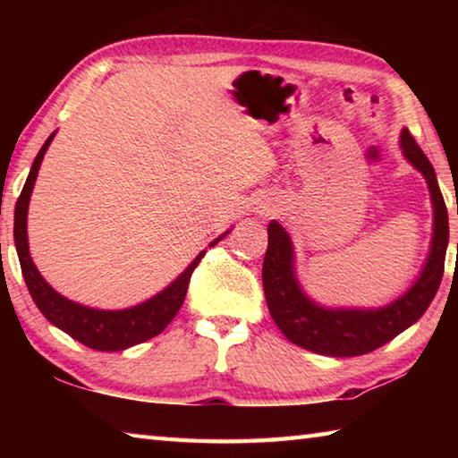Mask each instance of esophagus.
I'll return each mask as SVG.
<instances>
[{
	"label": "esophagus",
	"instance_id": "esophagus-1",
	"mask_svg": "<svg viewBox=\"0 0 458 458\" xmlns=\"http://www.w3.org/2000/svg\"><path fill=\"white\" fill-rule=\"evenodd\" d=\"M275 210H276L275 204H262V206L259 208V214H260V216H270Z\"/></svg>",
	"mask_w": 458,
	"mask_h": 458
}]
</instances>
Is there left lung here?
Masks as SVG:
<instances>
[{"instance_id": "left-lung-1", "label": "left lung", "mask_w": 458, "mask_h": 458, "mask_svg": "<svg viewBox=\"0 0 458 458\" xmlns=\"http://www.w3.org/2000/svg\"><path fill=\"white\" fill-rule=\"evenodd\" d=\"M400 149L406 161L424 175L432 201V242L420 275L392 303L376 309L323 307L307 297L294 273V248L289 232L273 220L268 224V248L262 262V286L270 317L283 335L303 350L353 358L377 350L414 325L432 303L445 273L448 246V214L437 174L408 129H402Z\"/></svg>"}]
</instances>
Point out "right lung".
Returning a JSON list of instances; mask_svg holds the SVG:
<instances>
[{"instance_id":"add662e5","label":"right lung","mask_w":458,"mask_h":458,"mask_svg":"<svg viewBox=\"0 0 458 458\" xmlns=\"http://www.w3.org/2000/svg\"><path fill=\"white\" fill-rule=\"evenodd\" d=\"M54 135H56V131L46 139L40 153L36 155L32 169H30V175L24 183V190H21L18 204H15L13 240H15V250H18L21 275H24L26 286L30 294H32L36 307L40 309V313L52 325H56L58 329L68 333L72 339L81 341L82 345L90 347V350L123 352L127 350V347H133L137 344H143L147 339L159 335V333L172 323L175 313L180 311V307L183 305L193 268L199 265V260L206 254V250H201L172 284H167L165 289L155 294V297L147 299L135 307L106 311V309H92L62 297L58 291H54L52 286L46 283V278L40 275V270L36 268L32 257H30V246H28L30 196H32L44 153L48 151ZM230 230H226L224 234L212 240L210 246L218 244Z\"/></svg>"}]
</instances>
